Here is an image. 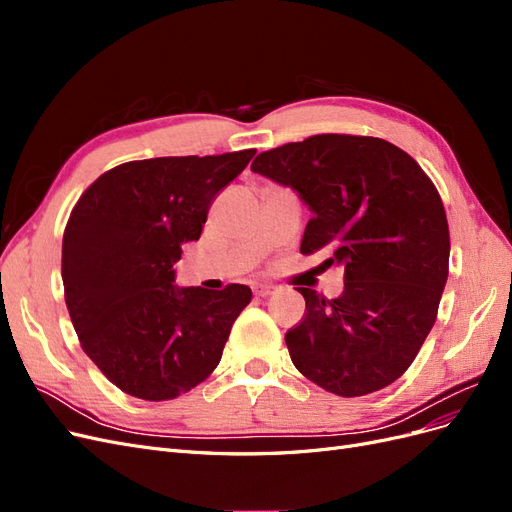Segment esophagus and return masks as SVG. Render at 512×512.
<instances>
[{"label":"esophagus","instance_id":"esophagus-1","mask_svg":"<svg viewBox=\"0 0 512 512\" xmlns=\"http://www.w3.org/2000/svg\"><path fill=\"white\" fill-rule=\"evenodd\" d=\"M275 290H277V288L271 286V284H258V286L254 288V292L258 294V297H271V294H273Z\"/></svg>","mask_w":512,"mask_h":512}]
</instances>
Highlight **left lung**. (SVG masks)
<instances>
[{"mask_svg": "<svg viewBox=\"0 0 512 512\" xmlns=\"http://www.w3.org/2000/svg\"><path fill=\"white\" fill-rule=\"evenodd\" d=\"M254 173L290 185L312 209L301 254L344 265V292L297 288L305 314L290 359L320 389L361 397L416 359L438 316L451 235L436 185L404 149L376 136L316 134L262 151Z\"/></svg>", "mask_w": 512, "mask_h": 512, "instance_id": "8db88e82", "label": "left lung"}]
</instances>
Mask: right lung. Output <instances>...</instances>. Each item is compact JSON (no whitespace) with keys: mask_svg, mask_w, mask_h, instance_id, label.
Instances as JSON below:
<instances>
[{"mask_svg":"<svg viewBox=\"0 0 512 512\" xmlns=\"http://www.w3.org/2000/svg\"><path fill=\"white\" fill-rule=\"evenodd\" d=\"M254 153L119 164L72 207L61 245L70 320L85 354L123 393L175 399L218 367L252 290L177 288L173 265Z\"/></svg>","mask_w":512,"mask_h":512,"instance_id":"1","label":"right lung"}]
</instances>
